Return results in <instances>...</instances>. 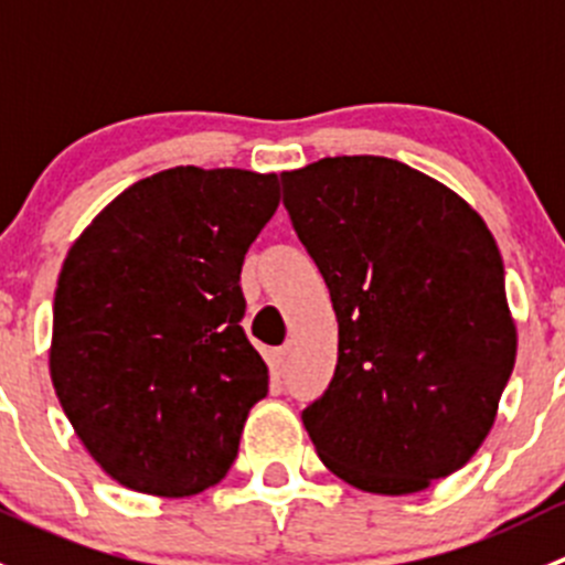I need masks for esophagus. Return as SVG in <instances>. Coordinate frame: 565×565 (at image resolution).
Here are the masks:
<instances>
[{
  "mask_svg": "<svg viewBox=\"0 0 565 565\" xmlns=\"http://www.w3.org/2000/svg\"><path fill=\"white\" fill-rule=\"evenodd\" d=\"M267 366H270V372L276 374V377H281L284 366H287V350H284V347H273V350H267Z\"/></svg>",
  "mask_w": 565,
  "mask_h": 565,
  "instance_id": "34e87169",
  "label": "esophagus"
}]
</instances>
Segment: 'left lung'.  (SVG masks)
<instances>
[{
  "label": "left lung",
  "instance_id": "obj_1",
  "mask_svg": "<svg viewBox=\"0 0 565 565\" xmlns=\"http://www.w3.org/2000/svg\"><path fill=\"white\" fill-rule=\"evenodd\" d=\"M281 182L339 319L306 431L341 481L420 492L481 448L514 372L498 243L451 188L391 158H322Z\"/></svg>",
  "mask_w": 565,
  "mask_h": 565
}]
</instances>
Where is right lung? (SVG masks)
Listing matches in <instances>:
<instances>
[{"mask_svg":"<svg viewBox=\"0 0 565 565\" xmlns=\"http://www.w3.org/2000/svg\"><path fill=\"white\" fill-rule=\"evenodd\" d=\"M278 202L276 174L174 167L125 188L67 250L51 383L122 487L188 498L230 472L267 396L241 270Z\"/></svg>","mask_w":565,"mask_h":565,"instance_id":"1","label":"right lung"}]
</instances>
